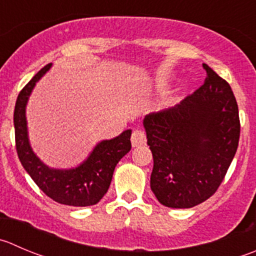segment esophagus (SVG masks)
I'll use <instances>...</instances> for the list:
<instances>
[{
    "instance_id": "obj_1",
    "label": "esophagus",
    "mask_w": 256,
    "mask_h": 256,
    "mask_svg": "<svg viewBox=\"0 0 256 256\" xmlns=\"http://www.w3.org/2000/svg\"><path fill=\"white\" fill-rule=\"evenodd\" d=\"M131 144H132L134 148L140 145H145L146 144V135L144 131L141 130H135L131 136Z\"/></svg>"
}]
</instances>
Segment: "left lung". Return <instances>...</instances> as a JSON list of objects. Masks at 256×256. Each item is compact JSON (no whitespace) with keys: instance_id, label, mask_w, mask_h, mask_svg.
I'll list each match as a JSON object with an SVG mask.
<instances>
[{"instance_id":"8db88e82","label":"left lung","mask_w":256,"mask_h":256,"mask_svg":"<svg viewBox=\"0 0 256 256\" xmlns=\"http://www.w3.org/2000/svg\"><path fill=\"white\" fill-rule=\"evenodd\" d=\"M205 82L174 108L144 118L154 168L150 186L160 204L188 209L209 199L224 180L240 136L229 84L206 64Z\"/></svg>"}]
</instances>
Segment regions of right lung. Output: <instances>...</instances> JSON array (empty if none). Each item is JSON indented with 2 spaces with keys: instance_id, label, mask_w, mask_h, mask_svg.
Wrapping results in <instances>:
<instances>
[{
  "instance_id": "add662e5",
  "label": "right lung",
  "mask_w": 256,
  "mask_h": 256,
  "mask_svg": "<svg viewBox=\"0 0 256 256\" xmlns=\"http://www.w3.org/2000/svg\"><path fill=\"white\" fill-rule=\"evenodd\" d=\"M51 66L48 64L41 68L18 94L14 112L17 155L32 180L54 202L68 206H90L98 204L108 192L116 165L131 150V130L98 142L78 168H51L42 162L30 145L26 105L36 82Z\"/></svg>"
}]
</instances>
